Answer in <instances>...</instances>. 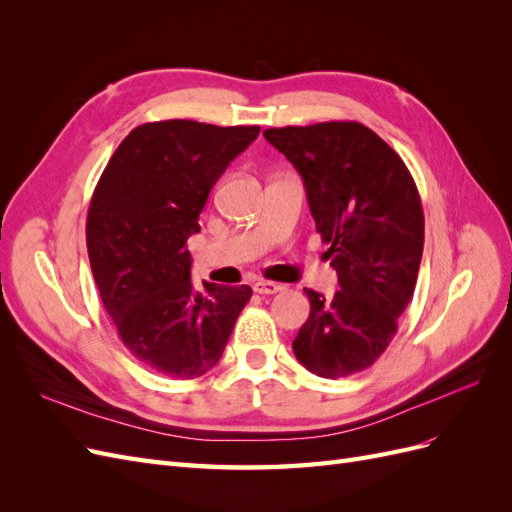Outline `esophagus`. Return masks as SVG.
Here are the masks:
<instances>
[{
	"mask_svg": "<svg viewBox=\"0 0 512 512\" xmlns=\"http://www.w3.org/2000/svg\"><path fill=\"white\" fill-rule=\"evenodd\" d=\"M254 290L258 294H275V292H282L284 286L282 284H275V282H267V280H260L254 284Z\"/></svg>",
	"mask_w": 512,
	"mask_h": 512,
	"instance_id": "obj_1",
	"label": "esophagus"
}]
</instances>
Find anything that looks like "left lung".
<instances>
[{
	"label": "left lung",
	"instance_id": "left-lung-1",
	"mask_svg": "<svg viewBox=\"0 0 512 512\" xmlns=\"http://www.w3.org/2000/svg\"><path fill=\"white\" fill-rule=\"evenodd\" d=\"M265 138L303 177L339 290H314L294 356L320 378L374 365L397 333L416 286L425 218L408 166L359 121L269 128Z\"/></svg>",
	"mask_w": 512,
	"mask_h": 512
}]
</instances>
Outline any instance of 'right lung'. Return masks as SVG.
Wrapping results in <instances>:
<instances>
[{
	"mask_svg": "<svg viewBox=\"0 0 512 512\" xmlns=\"http://www.w3.org/2000/svg\"><path fill=\"white\" fill-rule=\"evenodd\" d=\"M258 126L143 123L108 160L87 211V254L102 303L132 356L175 380L218 365L250 286L190 280L188 239L213 183Z\"/></svg>",
	"mask_w": 512,
	"mask_h": 512,
	"instance_id": "obj_1",
	"label": "right lung"
}]
</instances>
